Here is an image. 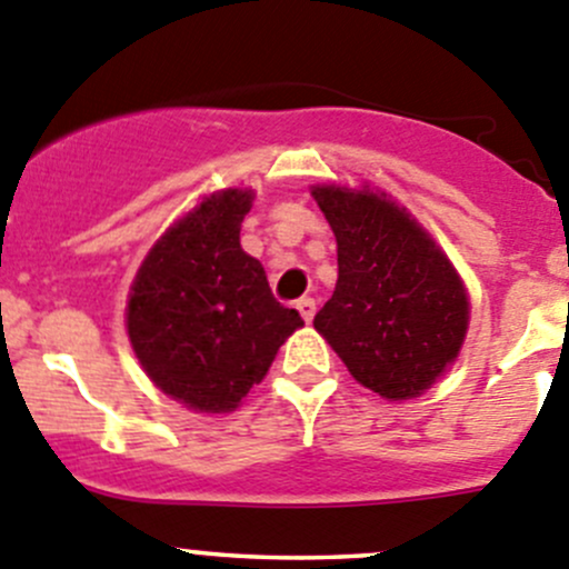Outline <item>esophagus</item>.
<instances>
[{
    "instance_id": "esophagus-1",
    "label": "esophagus",
    "mask_w": 569,
    "mask_h": 569,
    "mask_svg": "<svg viewBox=\"0 0 569 569\" xmlns=\"http://www.w3.org/2000/svg\"><path fill=\"white\" fill-rule=\"evenodd\" d=\"M297 311H300V317L306 319V322H311L313 313H317V302H313L311 297H302V300H297Z\"/></svg>"
}]
</instances>
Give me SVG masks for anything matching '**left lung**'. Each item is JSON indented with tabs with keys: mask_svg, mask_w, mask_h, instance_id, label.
<instances>
[{
	"mask_svg": "<svg viewBox=\"0 0 569 569\" xmlns=\"http://www.w3.org/2000/svg\"><path fill=\"white\" fill-rule=\"evenodd\" d=\"M339 252V280L313 328L352 378L411 400L456 361L470 300L442 247L406 208L369 189L313 186Z\"/></svg>",
	"mask_w": 569,
	"mask_h": 569,
	"instance_id": "1",
	"label": "left lung"
}]
</instances>
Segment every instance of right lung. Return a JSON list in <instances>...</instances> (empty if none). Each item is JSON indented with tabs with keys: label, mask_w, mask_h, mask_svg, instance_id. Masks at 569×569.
<instances>
[{
	"label": "right lung",
	"mask_w": 569,
	"mask_h": 569,
	"mask_svg": "<svg viewBox=\"0 0 569 569\" xmlns=\"http://www.w3.org/2000/svg\"><path fill=\"white\" fill-rule=\"evenodd\" d=\"M250 208L247 189L206 197L156 241L132 280L127 336L136 358L191 411L239 408L302 328L300 313L272 297L261 261L241 250Z\"/></svg>",
	"instance_id": "obj_1"
}]
</instances>
